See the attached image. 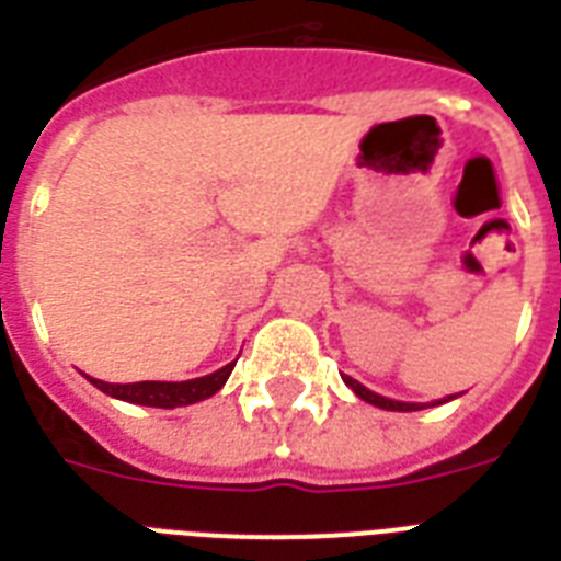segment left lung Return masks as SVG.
<instances>
[{"instance_id": "8db88e82", "label": "left lung", "mask_w": 561, "mask_h": 561, "mask_svg": "<svg viewBox=\"0 0 561 561\" xmlns=\"http://www.w3.org/2000/svg\"><path fill=\"white\" fill-rule=\"evenodd\" d=\"M343 381H346V387H352V392L358 396V399L369 401V404H375V408L381 410H401V413H408V410H422L425 404H410V401H392V399H383V396H378V392L367 390L364 383H358L355 378H350V375H343ZM454 396H448V399L443 401H451ZM443 401H434V404H443Z\"/></svg>"}]
</instances>
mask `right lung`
I'll return each mask as SVG.
<instances>
[{"label": "right lung", "instance_id": "1", "mask_svg": "<svg viewBox=\"0 0 561 561\" xmlns=\"http://www.w3.org/2000/svg\"><path fill=\"white\" fill-rule=\"evenodd\" d=\"M236 367V360L220 367L218 373L192 378V381H136V383H107L99 378H90L101 392H107L113 399L130 401V404H145V408H183L215 396L227 383L229 373Z\"/></svg>", "mask_w": 561, "mask_h": 561}]
</instances>
